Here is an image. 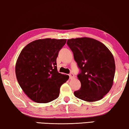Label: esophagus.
<instances>
[{
    "label": "esophagus",
    "mask_w": 129,
    "mask_h": 129,
    "mask_svg": "<svg viewBox=\"0 0 129 129\" xmlns=\"http://www.w3.org/2000/svg\"><path fill=\"white\" fill-rule=\"evenodd\" d=\"M69 76H70V79H72L74 77V74H72V73H70V74H69Z\"/></svg>",
    "instance_id": "1"
}]
</instances>
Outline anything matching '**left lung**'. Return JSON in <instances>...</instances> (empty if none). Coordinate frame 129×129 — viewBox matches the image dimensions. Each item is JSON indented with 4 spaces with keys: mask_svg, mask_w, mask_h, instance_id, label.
I'll return each mask as SVG.
<instances>
[{
    "mask_svg": "<svg viewBox=\"0 0 129 129\" xmlns=\"http://www.w3.org/2000/svg\"><path fill=\"white\" fill-rule=\"evenodd\" d=\"M67 43L81 70L78 78L81 86L74 95L86 102L101 100L113 85L115 62L112 52L103 43L91 38L68 39Z\"/></svg>",
    "mask_w": 129,
    "mask_h": 129,
    "instance_id": "8db88e82",
    "label": "left lung"
}]
</instances>
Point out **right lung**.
<instances>
[{"label":"right lung","mask_w":129,"mask_h":129,"mask_svg":"<svg viewBox=\"0 0 129 129\" xmlns=\"http://www.w3.org/2000/svg\"><path fill=\"white\" fill-rule=\"evenodd\" d=\"M66 39H39L21 50L16 64L17 80L33 101L46 103L59 96L60 87L69 76L59 73L56 59Z\"/></svg>","instance_id":"add662e5"}]
</instances>
